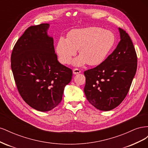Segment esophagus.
Here are the masks:
<instances>
[{
    "label": "esophagus",
    "mask_w": 148,
    "mask_h": 148,
    "mask_svg": "<svg viewBox=\"0 0 148 148\" xmlns=\"http://www.w3.org/2000/svg\"><path fill=\"white\" fill-rule=\"evenodd\" d=\"M80 72H81V71H80L79 69H74L73 70V73L74 74V75H77V74H78V73H79Z\"/></svg>",
    "instance_id": "1"
}]
</instances>
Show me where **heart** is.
Segmentation results:
<instances>
[{"label": "heart", "mask_w": 148, "mask_h": 148, "mask_svg": "<svg viewBox=\"0 0 148 148\" xmlns=\"http://www.w3.org/2000/svg\"><path fill=\"white\" fill-rule=\"evenodd\" d=\"M115 42L116 37L112 31L91 26L73 30L66 39L60 38L56 51L64 64H70L78 51L79 56L73 62L75 66H81L86 64L97 66L107 59Z\"/></svg>", "instance_id": "b5f03b06"}]
</instances>
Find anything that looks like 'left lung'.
Wrapping results in <instances>:
<instances>
[{
	"label": "left lung",
	"instance_id": "1",
	"mask_svg": "<svg viewBox=\"0 0 148 148\" xmlns=\"http://www.w3.org/2000/svg\"><path fill=\"white\" fill-rule=\"evenodd\" d=\"M120 41L114 52L95 68L85 71L84 92L96 109L109 111L126 97L137 69L135 47L128 34L119 28Z\"/></svg>",
	"mask_w": 148,
	"mask_h": 148
}]
</instances>
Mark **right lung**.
I'll use <instances>...</instances> for the list:
<instances>
[{
	"instance_id": "right-lung-1",
	"label": "right lung",
	"mask_w": 148,
	"mask_h": 148,
	"mask_svg": "<svg viewBox=\"0 0 148 148\" xmlns=\"http://www.w3.org/2000/svg\"><path fill=\"white\" fill-rule=\"evenodd\" d=\"M49 24L26 29L13 47L11 67L18 90L32 108L49 111L59 105L72 70L57 60Z\"/></svg>"
}]
</instances>
